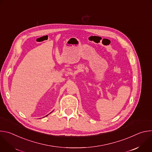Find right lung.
I'll return each instance as SVG.
<instances>
[{"mask_svg": "<svg viewBox=\"0 0 152 152\" xmlns=\"http://www.w3.org/2000/svg\"><path fill=\"white\" fill-rule=\"evenodd\" d=\"M47 115H46V116H47ZM46 116H45V117H46Z\"/></svg>", "mask_w": 152, "mask_h": 152, "instance_id": "right-lung-1", "label": "right lung"}]
</instances>
